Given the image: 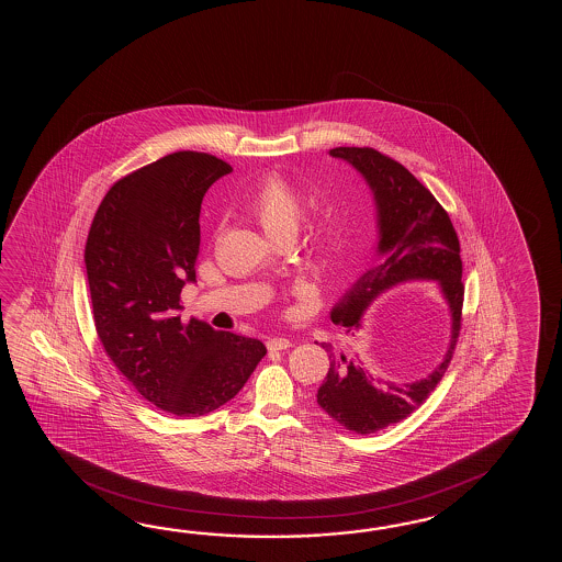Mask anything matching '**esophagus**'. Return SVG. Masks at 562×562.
I'll return each instance as SVG.
<instances>
[{
  "label": "esophagus",
  "instance_id": "34e87169",
  "mask_svg": "<svg viewBox=\"0 0 562 562\" xmlns=\"http://www.w3.org/2000/svg\"><path fill=\"white\" fill-rule=\"evenodd\" d=\"M267 347L273 349V351H277V349H286V347H291V341H289L286 337H269V339H267Z\"/></svg>",
  "mask_w": 562,
  "mask_h": 562
}]
</instances>
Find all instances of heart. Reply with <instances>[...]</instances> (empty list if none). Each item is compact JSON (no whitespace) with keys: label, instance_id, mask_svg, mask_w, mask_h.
I'll list each match as a JSON object with an SVG mask.
<instances>
[{"label":"heart","instance_id":"heart-1","mask_svg":"<svg viewBox=\"0 0 562 562\" xmlns=\"http://www.w3.org/2000/svg\"><path fill=\"white\" fill-rule=\"evenodd\" d=\"M251 213L265 233L277 239L285 233L295 235L301 218V201L297 192L293 191L281 177H267L259 184L251 199ZM334 247V237L322 231L317 235V249L329 251Z\"/></svg>","mask_w":562,"mask_h":562}]
</instances>
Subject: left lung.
Instances as JSON below:
<instances>
[{
  "mask_svg": "<svg viewBox=\"0 0 562 562\" xmlns=\"http://www.w3.org/2000/svg\"><path fill=\"white\" fill-rule=\"evenodd\" d=\"M331 158L356 168L375 206L378 239L363 276L358 277L331 310V322L349 335L363 327V315L378 299L407 283H436L448 310L443 353L426 375L392 382L371 373L358 351L323 344L329 371L317 390L323 412L356 434H373L407 418L442 380L454 353L464 303L460 243L448 213L406 167L373 148L339 146Z\"/></svg>",
  "mask_w": 562,
  "mask_h": 562,
  "instance_id": "1",
  "label": "left lung"
}]
</instances>
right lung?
Masks as SVG:
<instances>
[{"label":"right lung","instance_id":"1","mask_svg":"<svg viewBox=\"0 0 562 562\" xmlns=\"http://www.w3.org/2000/svg\"><path fill=\"white\" fill-rule=\"evenodd\" d=\"M233 172L204 153H175L119 180L95 211L85 263L98 337L120 373L162 412L194 418L239 394L267 347L180 322L196 283L201 203Z\"/></svg>","mask_w":562,"mask_h":562}]
</instances>
